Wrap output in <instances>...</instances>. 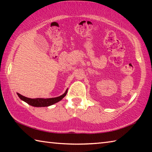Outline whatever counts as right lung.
I'll list each match as a JSON object with an SVG mask.
<instances>
[{
    "label": "right lung",
    "instance_id": "right-lung-1",
    "mask_svg": "<svg viewBox=\"0 0 152 152\" xmlns=\"http://www.w3.org/2000/svg\"><path fill=\"white\" fill-rule=\"evenodd\" d=\"M67 92H68V90H66L64 93L57 97L53 98H35V99H31V98H28L23 95L18 94V96L20 99L26 102L27 104L31 105L33 107H48L50 105H52L53 104L56 103L59 101H60L63 98L66 96Z\"/></svg>",
    "mask_w": 152,
    "mask_h": 152
}]
</instances>
